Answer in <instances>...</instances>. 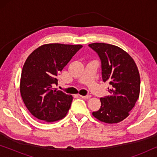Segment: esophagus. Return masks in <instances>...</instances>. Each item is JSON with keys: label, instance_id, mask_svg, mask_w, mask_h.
Wrapping results in <instances>:
<instances>
[{"label": "esophagus", "instance_id": "1", "mask_svg": "<svg viewBox=\"0 0 157 157\" xmlns=\"http://www.w3.org/2000/svg\"><path fill=\"white\" fill-rule=\"evenodd\" d=\"M80 96H81V98H85V99H86V98H91V95H86V96H81V95H80Z\"/></svg>", "mask_w": 157, "mask_h": 157}]
</instances>
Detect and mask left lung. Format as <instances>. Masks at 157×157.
<instances>
[{"mask_svg": "<svg viewBox=\"0 0 157 157\" xmlns=\"http://www.w3.org/2000/svg\"><path fill=\"white\" fill-rule=\"evenodd\" d=\"M96 51L101 63L104 82L111 86L109 95L101 98V107L92 114L106 124H116L129 115L138 100L140 76L134 59L119 47L104 43L89 45Z\"/></svg>", "mask_w": 157, "mask_h": 157, "instance_id": "8db88e82", "label": "left lung"}]
</instances>
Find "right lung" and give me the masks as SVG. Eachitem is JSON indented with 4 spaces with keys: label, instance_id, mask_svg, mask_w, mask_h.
Listing matches in <instances>:
<instances>
[{
    "label": "right lung",
    "instance_id": "add662e5",
    "mask_svg": "<svg viewBox=\"0 0 157 157\" xmlns=\"http://www.w3.org/2000/svg\"><path fill=\"white\" fill-rule=\"evenodd\" d=\"M81 45L48 44L40 46L27 58L21 72L20 91L32 115L46 122L66 117L73 97L53 88L56 76L67 65Z\"/></svg>",
    "mask_w": 157,
    "mask_h": 157
}]
</instances>
